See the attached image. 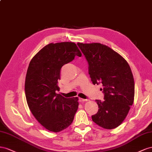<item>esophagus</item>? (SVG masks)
Instances as JSON below:
<instances>
[{
  "instance_id": "34e87169",
  "label": "esophagus",
  "mask_w": 152,
  "mask_h": 152,
  "mask_svg": "<svg viewBox=\"0 0 152 152\" xmlns=\"http://www.w3.org/2000/svg\"><path fill=\"white\" fill-rule=\"evenodd\" d=\"M88 99H82V98H80L79 99V101L81 102H83L85 101H87Z\"/></svg>"
}]
</instances>
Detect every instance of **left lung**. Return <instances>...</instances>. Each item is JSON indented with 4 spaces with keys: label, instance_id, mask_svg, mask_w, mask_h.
I'll return each mask as SVG.
<instances>
[{
    "label": "left lung",
    "instance_id": "left-lung-1",
    "mask_svg": "<svg viewBox=\"0 0 152 152\" xmlns=\"http://www.w3.org/2000/svg\"><path fill=\"white\" fill-rule=\"evenodd\" d=\"M88 64L94 85L102 84L103 101L93 122L106 129H115L126 118L134 99V81L129 64L113 50L101 43H77ZM102 90V89H101Z\"/></svg>",
    "mask_w": 152,
    "mask_h": 152
}]
</instances>
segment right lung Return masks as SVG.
I'll return each mask as SVG.
<instances>
[{"instance_id":"1","label":"right lung","mask_w":152,"mask_h":152,"mask_svg":"<svg viewBox=\"0 0 152 152\" xmlns=\"http://www.w3.org/2000/svg\"><path fill=\"white\" fill-rule=\"evenodd\" d=\"M81 57L75 42L50 43L30 61L25 77L27 104L36 119L50 131L58 132L70 125L78 108V98H65L57 94L64 65Z\"/></svg>"}]
</instances>
